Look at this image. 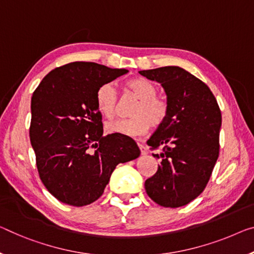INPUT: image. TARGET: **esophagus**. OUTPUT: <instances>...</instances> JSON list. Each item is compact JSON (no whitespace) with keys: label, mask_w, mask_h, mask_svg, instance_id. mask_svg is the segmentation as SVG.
<instances>
[{"label":"esophagus","mask_w":254,"mask_h":254,"mask_svg":"<svg viewBox=\"0 0 254 254\" xmlns=\"http://www.w3.org/2000/svg\"><path fill=\"white\" fill-rule=\"evenodd\" d=\"M138 147H139V150H140V153H142L143 155L147 154V152H149V150H147V147L144 145V144L138 143Z\"/></svg>","instance_id":"esophagus-1"}]
</instances>
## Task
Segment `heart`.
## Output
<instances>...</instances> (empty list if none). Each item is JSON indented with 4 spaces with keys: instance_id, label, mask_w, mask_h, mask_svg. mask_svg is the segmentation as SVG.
<instances>
[{
    "instance_id": "heart-1",
    "label": "heart",
    "mask_w": 254,
    "mask_h": 254,
    "mask_svg": "<svg viewBox=\"0 0 254 254\" xmlns=\"http://www.w3.org/2000/svg\"><path fill=\"white\" fill-rule=\"evenodd\" d=\"M126 91L137 99L131 109L130 119L114 120L107 124L109 134H118L127 137L142 135L152 126L157 128L166 122L169 114V103L166 97L158 95V88L151 80L143 77L129 79ZM118 95L111 83L103 84L96 92V108L105 118L112 119L117 114Z\"/></svg>"
}]
</instances>
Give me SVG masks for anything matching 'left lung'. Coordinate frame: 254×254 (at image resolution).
<instances>
[{
	"instance_id": "obj_1",
	"label": "left lung",
	"mask_w": 254,
	"mask_h": 254,
	"mask_svg": "<svg viewBox=\"0 0 254 254\" xmlns=\"http://www.w3.org/2000/svg\"><path fill=\"white\" fill-rule=\"evenodd\" d=\"M139 73L162 85L169 114L147 139L160 160L145 190L159 205L178 208L196 198L208 184L219 155L221 112L203 81L183 68L169 65Z\"/></svg>"
}]
</instances>
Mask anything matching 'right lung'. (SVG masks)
<instances>
[{
  "label": "right lung",
  "mask_w": 254,
  "mask_h": 254,
  "mask_svg": "<svg viewBox=\"0 0 254 254\" xmlns=\"http://www.w3.org/2000/svg\"><path fill=\"white\" fill-rule=\"evenodd\" d=\"M127 72L94 62H70L50 71L33 93L29 137L38 175L65 204L93 203L116 166L140 153L130 137L103 136L96 108L97 89Z\"/></svg>",
  "instance_id": "obj_1"
}]
</instances>
